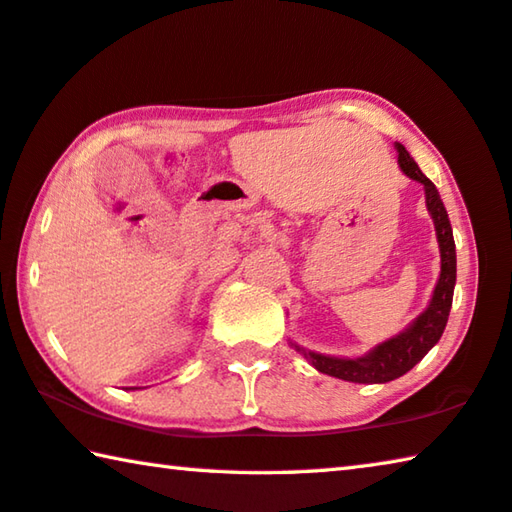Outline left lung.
Here are the masks:
<instances>
[{
  "instance_id": "8db88e82",
  "label": "left lung",
  "mask_w": 512,
  "mask_h": 512,
  "mask_svg": "<svg viewBox=\"0 0 512 512\" xmlns=\"http://www.w3.org/2000/svg\"><path fill=\"white\" fill-rule=\"evenodd\" d=\"M395 149L399 154L401 170H404L410 179L420 181L426 190V208H429V213L433 217L435 236H438L440 245V279L435 283L429 308H426L404 333L383 342V345H379L363 358H333L313 354V351H304L297 347L299 351H304V356L315 365V370L351 383H388L413 370V367L429 354V349L435 342L440 340V335L447 326L451 299H454L456 245L445 204H442L433 183L424 177L420 167H417V163L410 158L406 147L395 142Z\"/></svg>"
}]
</instances>
